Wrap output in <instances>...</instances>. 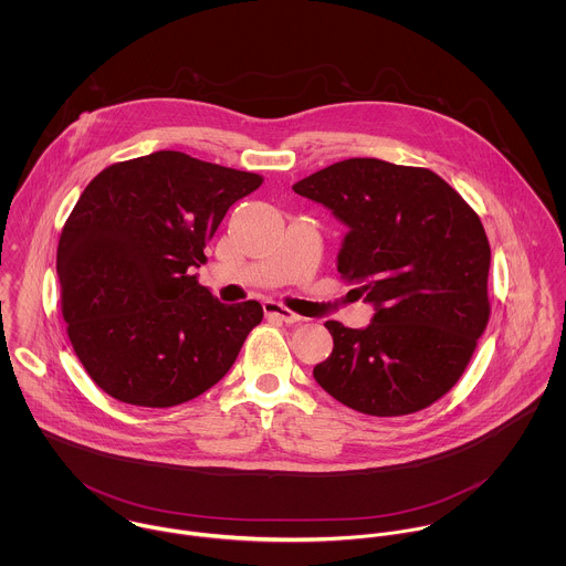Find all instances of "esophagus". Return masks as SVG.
I'll return each instance as SVG.
<instances>
[{
	"mask_svg": "<svg viewBox=\"0 0 566 566\" xmlns=\"http://www.w3.org/2000/svg\"><path fill=\"white\" fill-rule=\"evenodd\" d=\"M263 312L268 318H274V321H281V323L294 324L301 321V316H296L294 312H290L287 307L274 303V301H265L263 303Z\"/></svg>",
	"mask_w": 566,
	"mask_h": 566,
	"instance_id": "esophagus-1",
	"label": "esophagus"
}]
</instances>
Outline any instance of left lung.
I'll return each instance as SVG.
<instances>
[{
	"instance_id": "obj_1",
	"label": "left lung",
	"mask_w": 566,
	"mask_h": 566,
	"mask_svg": "<svg viewBox=\"0 0 566 566\" xmlns=\"http://www.w3.org/2000/svg\"><path fill=\"white\" fill-rule=\"evenodd\" d=\"M298 196L348 227L337 272L375 305L373 323L326 321L333 353L314 379L339 403L405 416L444 397L490 318V243L480 216L438 174L346 159L298 180Z\"/></svg>"
}]
</instances>
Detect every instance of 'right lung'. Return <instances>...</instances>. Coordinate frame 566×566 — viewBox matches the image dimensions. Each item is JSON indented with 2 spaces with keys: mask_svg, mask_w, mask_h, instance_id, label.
<instances>
[{
  "mask_svg": "<svg viewBox=\"0 0 566 566\" xmlns=\"http://www.w3.org/2000/svg\"><path fill=\"white\" fill-rule=\"evenodd\" d=\"M261 182L159 150L86 185L63 227L56 272L72 346L106 395L171 407L231 370L263 310L220 303L191 272L227 211Z\"/></svg>",
  "mask_w": 566,
  "mask_h": 566,
  "instance_id": "1",
  "label": "right lung"
}]
</instances>
